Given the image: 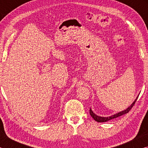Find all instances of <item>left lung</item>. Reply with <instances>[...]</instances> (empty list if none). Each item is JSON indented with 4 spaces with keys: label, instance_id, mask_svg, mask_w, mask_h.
I'll use <instances>...</instances> for the list:
<instances>
[{
    "label": "left lung",
    "instance_id": "1",
    "mask_svg": "<svg viewBox=\"0 0 148 148\" xmlns=\"http://www.w3.org/2000/svg\"><path fill=\"white\" fill-rule=\"evenodd\" d=\"M138 97H136V99L134 100V101L132 103V104L130 105V106H129L128 108H127V109L123 110V111H121V112H118V113L112 115V116H111L102 117V116H97V114H95L94 113V112H92V110H91V108H90V110H89L90 115H91L92 118H93V119L95 120V121H97V122H101V123H102V122H106V121H110V120L113 119H114V118H116V117H119V116H123V115H124V114H125L128 113V112H129V110H131V109L132 108V107L134 106V104L135 102H136V100H137V99H138Z\"/></svg>",
    "mask_w": 148,
    "mask_h": 148
}]
</instances>
